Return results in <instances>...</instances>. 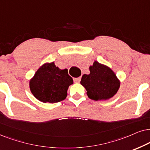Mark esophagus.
I'll list each match as a JSON object with an SVG mask.
<instances>
[{
  "label": "esophagus",
  "mask_w": 150,
  "mask_h": 150,
  "mask_svg": "<svg viewBox=\"0 0 150 150\" xmlns=\"http://www.w3.org/2000/svg\"><path fill=\"white\" fill-rule=\"evenodd\" d=\"M73 80H74V82L79 83L81 80V78H80V77H77V78H74Z\"/></svg>",
  "instance_id": "obj_1"
}]
</instances>
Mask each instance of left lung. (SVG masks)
I'll return each instance as SVG.
<instances>
[{
  "mask_svg": "<svg viewBox=\"0 0 150 150\" xmlns=\"http://www.w3.org/2000/svg\"><path fill=\"white\" fill-rule=\"evenodd\" d=\"M89 70L90 73L83 75L80 81L88 98L94 101H105L117 93L121 82L111 68L95 60Z\"/></svg>",
  "mask_w": 150,
  "mask_h": 150,
  "instance_id": "8db88e82",
  "label": "left lung"
}]
</instances>
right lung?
I'll return each instance as SVG.
<instances>
[{
  "instance_id": "1",
  "label": "right lung",
  "mask_w": 150,
  "mask_h": 150,
  "mask_svg": "<svg viewBox=\"0 0 150 150\" xmlns=\"http://www.w3.org/2000/svg\"><path fill=\"white\" fill-rule=\"evenodd\" d=\"M73 83L68 70L59 69L52 62L45 63L37 70L29 80V88L38 100L53 103L66 99L68 88Z\"/></svg>"
}]
</instances>
